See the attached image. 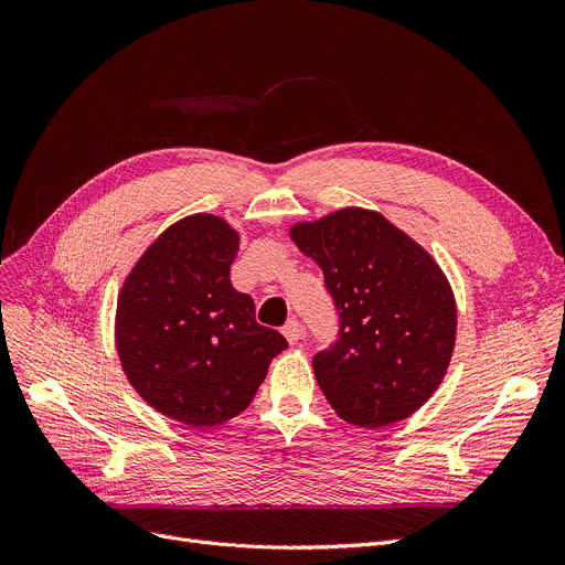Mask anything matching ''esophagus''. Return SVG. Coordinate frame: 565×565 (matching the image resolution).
Returning a JSON list of instances; mask_svg holds the SVG:
<instances>
[{
	"instance_id": "1",
	"label": "esophagus",
	"mask_w": 565,
	"mask_h": 565,
	"mask_svg": "<svg viewBox=\"0 0 565 565\" xmlns=\"http://www.w3.org/2000/svg\"><path fill=\"white\" fill-rule=\"evenodd\" d=\"M284 337H286V341L290 343V345H295L300 341V337H302V324H300V320L298 318H288V322L284 324Z\"/></svg>"
}]
</instances>
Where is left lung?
I'll use <instances>...</instances> for the list:
<instances>
[{
  "label": "left lung",
  "instance_id": "obj_1",
  "mask_svg": "<svg viewBox=\"0 0 565 565\" xmlns=\"http://www.w3.org/2000/svg\"><path fill=\"white\" fill-rule=\"evenodd\" d=\"M339 311L337 341L313 358L341 419L382 428L407 419L439 387L456 345L454 290L433 256L392 222L343 207L290 228Z\"/></svg>",
  "mask_w": 565,
  "mask_h": 565
}]
</instances>
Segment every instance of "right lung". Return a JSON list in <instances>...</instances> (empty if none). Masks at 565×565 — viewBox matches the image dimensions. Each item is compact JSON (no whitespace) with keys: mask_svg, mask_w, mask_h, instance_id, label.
<instances>
[{"mask_svg":"<svg viewBox=\"0 0 565 565\" xmlns=\"http://www.w3.org/2000/svg\"><path fill=\"white\" fill-rule=\"evenodd\" d=\"M237 245L222 217H185L143 252L118 292L116 350L130 384L190 428L237 417L288 348L231 286Z\"/></svg>","mask_w":565,"mask_h":565,"instance_id":"1","label":"right lung"}]
</instances>
